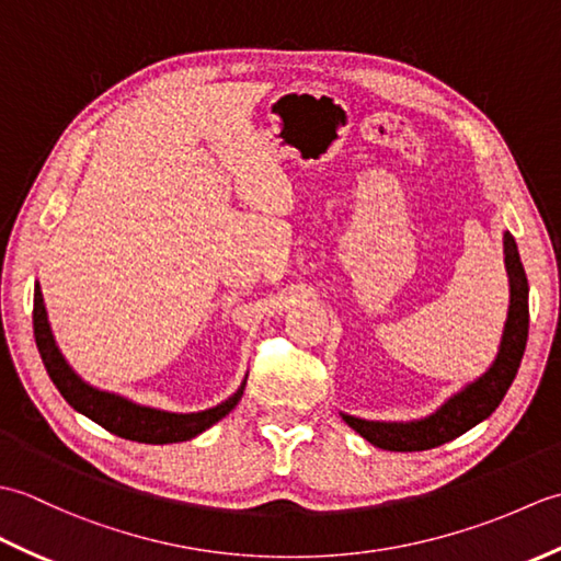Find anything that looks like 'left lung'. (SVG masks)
Returning a JSON list of instances; mask_svg holds the SVG:
<instances>
[{
  "instance_id": "obj_1",
  "label": "left lung",
  "mask_w": 561,
  "mask_h": 561,
  "mask_svg": "<svg viewBox=\"0 0 561 561\" xmlns=\"http://www.w3.org/2000/svg\"><path fill=\"white\" fill-rule=\"evenodd\" d=\"M504 253H506V270L511 282V306L508 320L504 328L502 347H499L496 362L482 378L474 380L458 396H453L444 408L436 410L432 416L422 422L410 424H386V422H366L356 416L342 414L356 434L364 436L368 444L386 450H428L436 448L446 440L465 434L474 424L486 420L504 400L506 390L514 383L518 366L526 352L528 342V277L523 270L516 241L511 233H504Z\"/></svg>"
}]
</instances>
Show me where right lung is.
I'll list each match as a JSON object with an SVG mask.
<instances>
[{
  "mask_svg": "<svg viewBox=\"0 0 561 561\" xmlns=\"http://www.w3.org/2000/svg\"><path fill=\"white\" fill-rule=\"evenodd\" d=\"M33 332H35V344H38L41 359L47 368V376H50L57 390L62 392V398L75 408L77 412L87 414L89 420L101 424L105 432H111L121 438L139 440V444H178V440L195 438L197 434L205 432L211 424H217L221 416L229 414L238 400L243 396V388L233 396L217 404V408L205 410V412H193V414H173V412H161L151 408H141V404L129 402L121 396H113V392H103L91 388L89 383L71 371L65 356L59 354L57 344L53 340L50 325H47V313L43 304L41 287L35 284L33 294Z\"/></svg>",
  "mask_w": 561,
  "mask_h": 561,
  "instance_id": "1",
  "label": "right lung"
}]
</instances>
